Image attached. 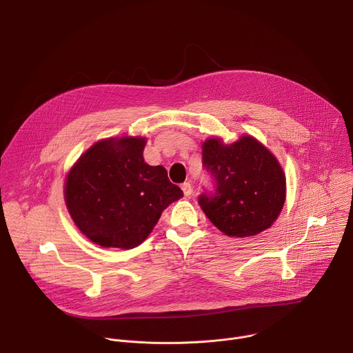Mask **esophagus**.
I'll return each mask as SVG.
<instances>
[{
  "label": "esophagus",
  "mask_w": 353,
  "mask_h": 353,
  "mask_svg": "<svg viewBox=\"0 0 353 353\" xmlns=\"http://www.w3.org/2000/svg\"><path fill=\"white\" fill-rule=\"evenodd\" d=\"M181 190H183V194H184L185 196H190V195L192 194V187H191V184L187 183V181L181 184Z\"/></svg>",
  "instance_id": "1"
}]
</instances>
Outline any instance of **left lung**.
Here are the masks:
<instances>
[{
  "instance_id": "left-lung-1",
  "label": "left lung",
  "mask_w": 353,
  "mask_h": 353,
  "mask_svg": "<svg viewBox=\"0 0 353 353\" xmlns=\"http://www.w3.org/2000/svg\"><path fill=\"white\" fill-rule=\"evenodd\" d=\"M203 166L214 190L198 196L208 219L225 234L254 236L268 229L285 204V174L275 157L253 137L232 145L212 138L203 145Z\"/></svg>"
}]
</instances>
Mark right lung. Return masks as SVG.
Wrapping results in <instances>:
<instances>
[{"mask_svg":"<svg viewBox=\"0 0 353 353\" xmlns=\"http://www.w3.org/2000/svg\"><path fill=\"white\" fill-rule=\"evenodd\" d=\"M139 137L103 139L71 169L65 203L79 230L103 247L134 248L158 223L162 212L183 196L163 166H149Z\"/></svg>","mask_w":353,"mask_h":353,"instance_id":"1","label":"right lung"}]
</instances>
